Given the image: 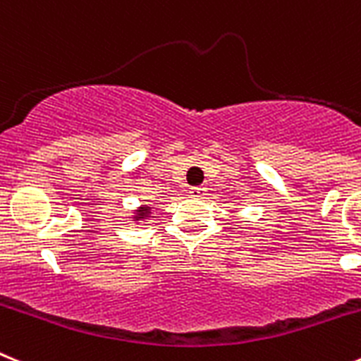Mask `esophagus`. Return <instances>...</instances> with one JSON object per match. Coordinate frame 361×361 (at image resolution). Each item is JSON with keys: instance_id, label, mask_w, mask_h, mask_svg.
Returning <instances> with one entry per match:
<instances>
[{"instance_id": "1", "label": "esophagus", "mask_w": 361, "mask_h": 361, "mask_svg": "<svg viewBox=\"0 0 361 361\" xmlns=\"http://www.w3.org/2000/svg\"><path fill=\"white\" fill-rule=\"evenodd\" d=\"M190 195L197 197V199H201V197L206 195V188L204 186H193V188H190Z\"/></svg>"}]
</instances>
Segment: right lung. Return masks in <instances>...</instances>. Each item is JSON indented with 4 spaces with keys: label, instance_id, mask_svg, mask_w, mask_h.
Returning <instances> with one entry per match:
<instances>
[{
    "label": "right lung",
    "instance_id": "1",
    "mask_svg": "<svg viewBox=\"0 0 361 361\" xmlns=\"http://www.w3.org/2000/svg\"><path fill=\"white\" fill-rule=\"evenodd\" d=\"M149 214H151V208L149 206H140V208H138L137 212H135V217H133V221H142V219H147L149 217Z\"/></svg>",
    "mask_w": 361,
    "mask_h": 361
}]
</instances>
